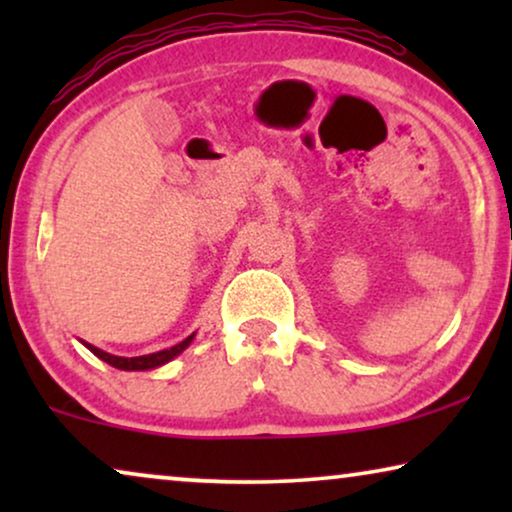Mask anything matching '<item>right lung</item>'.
<instances>
[{
  "label": "right lung",
  "mask_w": 512,
  "mask_h": 512,
  "mask_svg": "<svg viewBox=\"0 0 512 512\" xmlns=\"http://www.w3.org/2000/svg\"><path fill=\"white\" fill-rule=\"evenodd\" d=\"M193 338H195V333L188 335L186 340H181L179 345H174V347H170V349H160V352H156V354L130 356V359H128V356H116V354L104 352V349L95 347V345H88V342H83V345H86V347L90 349V352H93V354L97 356V359H102L104 363H109V366H114V368H118V370H153V368L165 366V363H170V361L174 359V356H179L188 345H191Z\"/></svg>",
  "instance_id": "obj_1"
}]
</instances>
